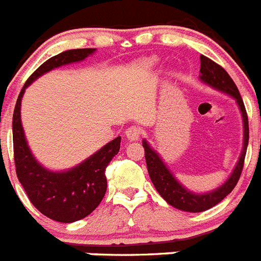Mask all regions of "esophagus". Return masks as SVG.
<instances>
[{"label":"esophagus","instance_id":"1","mask_svg":"<svg viewBox=\"0 0 261 261\" xmlns=\"http://www.w3.org/2000/svg\"><path fill=\"white\" fill-rule=\"evenodd\" d=\"M140 135H142V130L138 126H130V127L126 130V138H127L130 142H134V140H139Z\"/></svg>","mask_w":261,"mask_h":261}]
</instances>
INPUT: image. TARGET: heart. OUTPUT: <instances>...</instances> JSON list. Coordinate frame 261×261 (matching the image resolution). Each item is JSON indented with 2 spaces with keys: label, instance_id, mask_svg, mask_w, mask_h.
Wrapping results in <instances>:
<instances>
[{
  "label": "heart",
  "instance_id": "obj_1",
  "mask_svg": "<svg viewBox=\"0 0 261 261\" xmlns=\"http://www.w3.org/2000/svg\"><path fill=\"white\" fill-rule=\"evenodd\" d=\"M151 62H152V61H151Z\"/></svg>",
  "mask_w": 261,
  "mask_h": 261
}]
</instances>
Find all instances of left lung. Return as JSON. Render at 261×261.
<instances>
[{
	"label": "left lung",
	"mask_w": 261,
	"mask_h": 261,
	"mask_svg": "<svg viewBox=\"0 0 261 261\" xmlns=\"http://www.w3.org/2000/svg\"><path fill=\"white\" fill-rule=\"evenodd\" d=\"M199 78L204 84H208L210 87L215 88L216 91L224 92L229 95L230 97H233L242 114V121H243V148H242L241 156L237 161L236 168L233 169L231 174L225 180L224 185L210 192H204V194L190 191L169 170L166 164L164 163L163 159L157 153V151H154L153 148L148 144L147 140H143L148 174L151 177V180L153 183V186L156 187L157 192L171 206H174L177 210L185 211V212L192 213L210 210L233 191L239 177H241L248 145L247 113H246L245 104H243V100L239 95V91L233 79L230 78V75L220 65L213 62L212 60H210L205 56H200V75H199Z\"/></svg>",
	"instance_id": "obj_1"
}]
</instances>
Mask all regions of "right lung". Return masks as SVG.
<instances>
[{
	"instance_id": "1",
	"label": "right lung",
	"mask_w": 261,
	"mask_h": 261,
	"mask_svg": "<svg viewBox=\"0 0 261 261\" xmlns=\"http://www.w3.org/2000/svg\"><path fill=\"white\" fill-rule=\"evenodd\" d=\"M95 48L70 49L49 58L27 79L16 100L13 116L14 161L18 179L35 208L58 222H75L87 217L101 203L107 192L105 169L121 147V136L113 139L83 163L69 170L44 168L28 147L20 119V105L25 88L41 75L69 63L81 62L95 53Z\"/></svg>"
}]
</instances>
